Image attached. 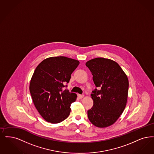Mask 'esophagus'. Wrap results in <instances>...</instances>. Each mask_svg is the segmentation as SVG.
Wrapping results in <instances>:
<instances>
[{
    "instance_id": "obj_1",
    "label": "esophagus",
    "mask_w": 154,
    "mask_h": 154,
    "mask_svg": "<svg viewBox=\"0 0 154 154\" xmlns=\"http://www.w3.org/2000/svg\"><path fill=\"white\" fill-rule=\"evenodd\" d=\"M84 94H78V97H79L80 99H82V98L84 97Z\"/></svg>"
}]
</instances>
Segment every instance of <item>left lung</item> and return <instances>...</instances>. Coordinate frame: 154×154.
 Here are the masks:
<instances>
[{
  "instance_id": "left-lung-1",
  "label": "left lung",
  "mask_w": 154,
  "mask_h": 154,
  "mask_svg": "<svg viewBox=\"0 0 154 154\" xmlns=\"http://www.w3.org/2000/svg\"><path fill=\"white\" fill-rule=\"evenodd\" d=\"M93 75L96 88L91 96L92 108L88 111L90 122L104 128L116 122L124 110L128 97L129 82L119 65L113 60L96 58L86 63Z\"/></svg>"
}]
</instances>
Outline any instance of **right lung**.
<instances>
[{
	"mask_svg": "<svg viewBox=\"0 0 154 154\" xmlns=\"http://www.w3.org/2000/svg\"><path fill=\"white\" fill-rule=\"evenodd\" d=\"M80 62L66 57H53L41 62L31 77L30 92L37 111L48 122L61 123L69 116L77 94L64 87Z\"/></svg>",
	"mask_w": 154,
	"mask_h": 154,
	"instance_id": "add662e5",
	"label": "right lung"
}]
</instances>
